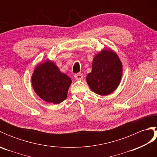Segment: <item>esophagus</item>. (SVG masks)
Wrapping results in <instances>:
<instances>
[{"label":"esophagus","instance_id":"obj_1","mask_svg":"<svg viewBox=\"0 0 157 157\" xmlns=\"http://www.w3.org/2000/svg\"><path fill=\"white\" fill-rule=\"evenodd\" d=\"M74 78L77 80H82L83 79V75L82 73H77V74H75L74 75Z\"/></svg>","mask_w":157,"mask_h":157}]
</instances>
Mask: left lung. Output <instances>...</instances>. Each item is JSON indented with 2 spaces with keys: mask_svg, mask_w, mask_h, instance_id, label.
Here are the masks:
<instances>
[{
  "mask_svg": "<svg viewBox=\"0 0 157 157\" xmlns=\"http://www.w3.org/2000/svg\"><path fill=\"white\" fill-rule=\"evenodd\" d=\"M122 71L118 55L112 50H102L93 59L92 71L87 75L86 82L96 94L109 95L119 85Z\"/></svg>",
  "mask_w": 157,
  "mask_h": 157,
  "instance_id": "obj_1",
  "label": "left lung"
}]
</instances>
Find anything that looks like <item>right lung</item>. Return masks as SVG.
I'll return each instance as SVG.
<instances>
[{
  "instance_id": "1",
  "label": "right lung",
  "mask_w": 157,
  "mask_h": 157,
  "mask_svg": "<svg viewBox=\"0 0 157 157\" xmlns=\"http://www.w3.org/2000/svg\"><path fill=\"white\" fill-rule=\"evenodd\" d=\"M32 84L40 98L47 102L59 104L67 97L71 79L61 73L55 63L47 60L35 68Z\"/></svg>"
}]
</instances>
